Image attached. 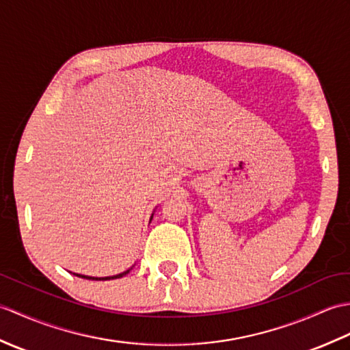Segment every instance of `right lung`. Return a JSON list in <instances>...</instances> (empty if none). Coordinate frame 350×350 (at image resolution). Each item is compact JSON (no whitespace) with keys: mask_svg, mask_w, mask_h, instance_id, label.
<instances>
[{"mask_svg":"<svg viewBox=\"0 0 350 350\" xmlns=\"http://www.w3.org/2000/svg\"><path fill=\"white\" fill-rule=\"evenodd\" d=\"M128 273H129V270L120 273V274H116V275H110V278H91V275H83V274H76V273H75V275H77V278H82V279H88V280H110V279L124 278V275Z\"/></svg>","mask_w":350,"mask_h":350,"instance_id":"obj_1","label":"right lung"}]
</instances>
